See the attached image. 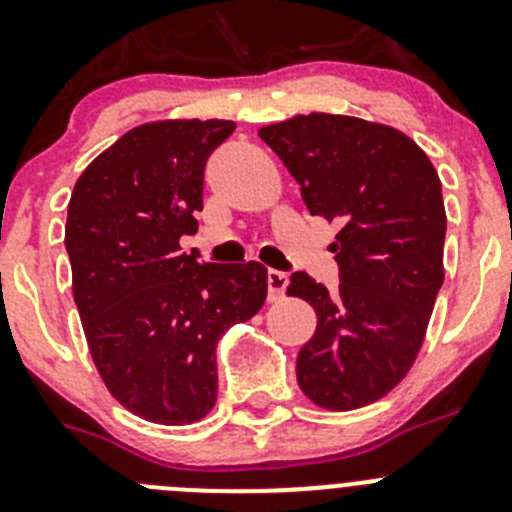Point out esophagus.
<instances>
[{"mask_svg": "<svg viewBox=\"0 0 512 512\" xmlns=\"http://www.w3.org/2000/svg\"><path fill=\"white\" fill-rule=\"evenodd\" d=\"M266 281H269V299H271V302H279V299L284 297V292H287L289 276L284 274V271L269 269V274H266Z\"/></svg>", "mask_w": 512, "mask_h": 512, "instance_id": "obj_1", "label": "esophagus"}]
</instances>
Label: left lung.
<instances>
[{"label":"left lung","instance_id":"obj_1","mask_svg":"<svg viewBox=\"0 0 512 512\" xmlns=\"http://www.w3.org/2000/svg\"><path fill=\"white\" fill-rule=\"evenodd\" d=\"M259 137L309 213L342 225L332 243L340 287L304 271L287 287L317 312L297 358L299 388L327 411L368 406L406 378L429 327L444 281L442 182L414 139L358 116H292Z\"/></svg>","mask_w":512,"mask_h":512}]
</instances>
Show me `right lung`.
<instances>
[{
	"mask_svg": "<svg viewBox=\"0 0 512 512\" xmlns=\"http://www.w3.org/2000/svg\"><path fill=\"white\" fill-rule=\"evenodd\" d=\"M223 119L134 126L78 177L65 248L88 350L111 396L164 426L200 421L218 398L215 345L266 302V269L198 264L203 170L231 137Z\"/></svg>",
	"mask_w": 512,
	"mask_h": 512,
	"instance_id": "right-lung-1",
	"label": "right lung"
}]
</instances>
